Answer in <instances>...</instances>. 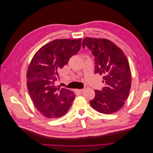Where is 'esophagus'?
<instances>
[{
    "label": "esophagus",
    "mask_w": 153,
    "mask_h": 153,
    "mask_svg": "<svg viewBox=\"0 0 153 153\" xmlns=\"http://www.w3.org/2000/svg\"><path fill=\"white\" fill-rule=\"evenodd\" d=\"M76 91L78 92H79V93H82V92H84V89H77L76 90Z\"/></svg>",
    "instance_id": "1"
}]
</instances>
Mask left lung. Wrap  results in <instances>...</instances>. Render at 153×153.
<instances>
[{
    "label": "left lung",
    "mask_w": 153,
    "mask_h": 153,
    "mask_svg": "<svg viewBox=\"0 0 153 153\" xmlns=\"http://www.w3.org/2000/svg\"><path fill=\"white\" fill-rule=\"evenodd\" d=\"M87 47L94 57L95 73L103 76L102 90H95L90 101L97 112L105 114L116 112L128 98L131 84L130 68L122 50L112 41L101 38H85L82 47Z\"/></svg>",
    "instance_id": "8db88e82"
}]
</instances>
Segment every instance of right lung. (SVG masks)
Listing matches in <instances>:
<instances>
[{
	"label": "right lung",
	"mask_w": 153,
	"mask_h": 153,
	"mask_svg": "<svg viewBox=\"0 0 153 153\" xmlns=\"http://www.w3.org/2000/svg\"><path fill=\"white\" fill-rule=\"evenodd\" d=\"M81 39H55L39 49L27 73V86L36 108L47 118H59L67 113L75 94L55 86L60 69L81 47Z\"/></svg>",
	"instance_id": "right-lung-1"
}]
</instances>
